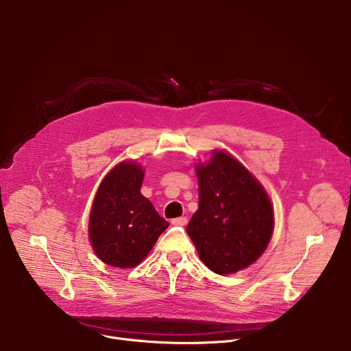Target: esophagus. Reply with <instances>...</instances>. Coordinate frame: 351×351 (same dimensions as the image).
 Here are the masks:
<instances>
[{"mask_svg":"<svg viewBox=\"0 0 351 351\" xmlns=\"http://www.w3.org/2000/svg\"><path fill=\"white\" fill-rule=\"evenodd\" d=\"M186 223H188V217H185V216L172 219V225H175V226H185Z\"/></svg>","mask_w":351,"mask_h":351,"instance_id":"esophagus-1","label":"esophagus"}]
</instances>
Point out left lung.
<instances>
[{
	"instance_id": "8db88e82",
	"label": "left lung",
	"mask_w": 351,
	"mask_h": 351,
	"mask_svg": "<svg viewBox=\"0 0 351 351\" xmlns=\"http://www.w3.org/2000/svg\"><path fill=\"white\" fill-rule=\"evenodd\" d=\"M199 208L186 228L200 261L217 274H232L254 263L274 228L273 206L263 186L245 166L223 151L196 165Z\"/></svg>"
}]
</instances>
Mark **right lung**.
I'll return each mask as SVG.
<instances>
[{"label":"right lung","instance_id":"add662e5","mask_svg":"<svg viewBox=\"0 0 351 351\" xmlns=\"http://www.w3.org/2000/svg\"><path fill=\"white\" fill-rule=\"evenodd\" d=\"M145 171L125 160L102 180L89 215V241L99 259L114 267L138 266L169 226L141 193Z\"/></svg>","mask_w":351,"mask_h":351}]
</instances>
